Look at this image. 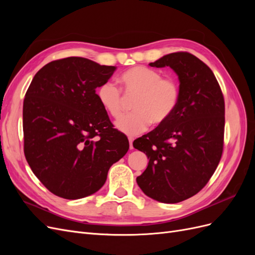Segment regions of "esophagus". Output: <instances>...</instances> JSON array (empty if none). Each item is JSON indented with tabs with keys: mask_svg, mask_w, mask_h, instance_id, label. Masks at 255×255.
<instances>
[{
	"mask_svg": "<svg viewBox=\"0 0 255 255\" xmlns=\"http://www.w3.org/2000/svg\"><path fill=\"white\" fill-rule=\"evenodd\" d=\"M133 140H134V137L133 136H128V142H129V149L130 150L133 149V144H132Z\"/></svg>",
	"mask_w": 255,
	"mask_h": 255,
	"instance_id": "obj_1",
	"label": "esophagus"
}]
</instances>
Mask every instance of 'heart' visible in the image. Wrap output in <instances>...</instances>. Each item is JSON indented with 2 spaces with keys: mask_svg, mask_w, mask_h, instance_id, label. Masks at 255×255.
Returning <instances> with one entry per match:
<instances>
[{
  "mask_svg": "<svg viewBox=\"0 0 255 255\" xmlns=\"http://www.w3.org/2000/svg\"><path fill=\"white\" fill-rule=\"evenodd\" d=\"M120 83L127 97H136L133 102L134 112L117 121V128L127 134L142 132L151 121L154 125L165 123L179 105V83L171 78H163V74L154 69L143 66L130 68L120 75ZM97 97L112 117H121L125 98L113 82L106 81L100 85Z\"/></svg>",
  "mask_w": 255,
  "mask_h": 255,
  "instance_id": "obj_1",
  "label": "heart"
}]
</instances>
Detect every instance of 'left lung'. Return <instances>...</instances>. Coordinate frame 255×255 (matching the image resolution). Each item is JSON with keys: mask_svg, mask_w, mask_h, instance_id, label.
I'll return each instance as SVG.
<instances>
[{"mask_svg": "<svg viewBox=\"0 0 255 255\" xmlns=\"http://www.w3.org/2000/svg\"><path fill=\"white\" fill-rule=\"evenodd\" d=\"M149 65L170 67L179 78L181 96L170 119L133 142L149 158L136 181L148 197L177 203L198 194L219 164L225 100L213 71L190 53L168 54Z\"/></svg>", "mask_w": 255, "mask_h": 255, "instance_id": "left-lung-1", "label": "left lung"}]
</instances>
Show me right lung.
<instances>
[{"label": "right lung", "mask_w": 255, "mask_h": 255, "mask_svg": "<svg viewBox=\"0 0 255 255\" xmlns=\"http://www.w3.org/2000/svg\"><path fill=\"white\" fill-rule=\"evenodd\" d=\"M116 69L67 57L42 67L30 83L23 102L24 154L52 194L70 200L95 194L127 154L128 138L114 128L96 94Z\"/></svg>", "instance_id": "right-lung-1"}]
</instances>
